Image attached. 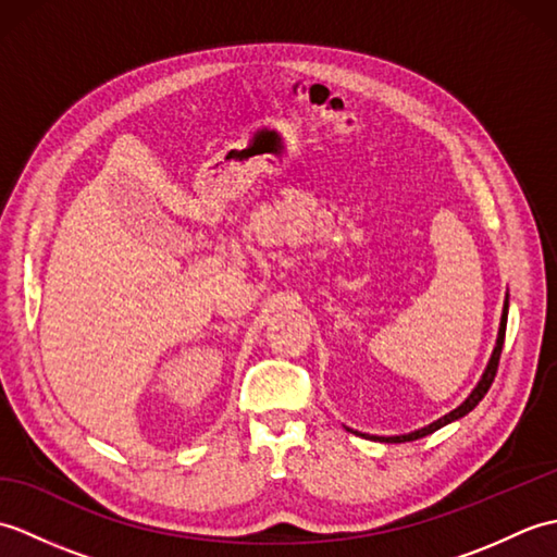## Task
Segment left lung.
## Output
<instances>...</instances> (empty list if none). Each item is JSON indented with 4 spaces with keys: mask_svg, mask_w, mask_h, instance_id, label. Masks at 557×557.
Here are the masks:
<instances>
[{
    "mask_svg": "<svg viewBox=\"0 0 557 557\" xmlns=\"http://www.w3.org/2000/svg\"><path fill=\"white\" fill-rule=\"evenodd\" d=\"M507 309H510V297H505V304H503L498 339H495V347H493V354H491V359H488L486 371H483V375H481V381L476 383V387L471 389V395H469L465 401H461V405H459L457 409H453L449 413H445V417H441V419L429 423V425H423V429L411 431V433H401V435H369V433H359V431H354V433H357V435H369V437H373V441H381V443H407V441H419V437L429 435V433H433V431H437V429H443V425L453 423V421H457V419H461V417H467V413H469L471 409H474L483 397H486L488 387H491L493 381H495V373H498V363H500V354H503V342H505V327H507ZM347 431H351V429H347Z\"/></svg>",
    "mask_w": 557,
    "mask_h": 557,
    "instance_id": "1",
    "label": "left lung"
}]
</instances>
